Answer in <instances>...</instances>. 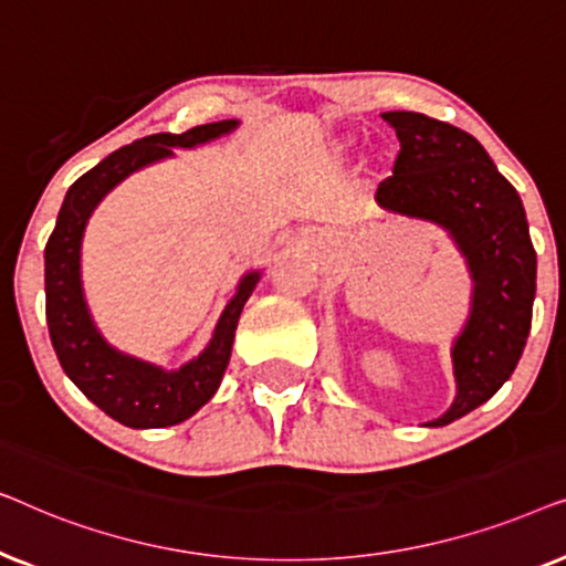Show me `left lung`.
Segmentation results:
<instances>
[{
  "label": "left lung",
  "instance_id": "obj_1",
  "mask_svg": "<svg viewBox=\"0 0 566 566\" xmlns=\"http://www.w3.org/2000/svg\"><path fill=\"white\" fill-rule=\"evenodd\" d=\"M381 118L397 130L394 175L378 185L386 211L443 227L474 281L471 312L453 343L455 399L430 428L469 415L513 376L531 332L536 250L513 185L467 130L422 113Z\"/></svg>",
  "mask_w": 566,
  "mask_h": 566
}]
</instances>
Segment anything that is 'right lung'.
Returning <instances> with one entry per match:
<instances>
[{"label": "right lung", "instance_id": "add662e5", "mask_svg": "<svg viewBox=\"0 0 566 566\" xmlns=\"http://www.w3.org/2000/svg\"><path fill=\"white\" fill-rule=\"evenodd\" d=\"M237 126L239 120L206 123L185 134L138 138L113 151L69 188L56 229L45 244V322L61 368L84 397L126 428H169L188 420L213 397L229 366L239 314L252 296L260 273H247L239 281L234 298L223 308L206 350L182 368L165 370L115 350L92 322L80 273L84 227L99 200L136 169L172 157V149H192L227 136Z\"/></svg>", "mask_w": 566, "mask_h": 566}]
</instances>
